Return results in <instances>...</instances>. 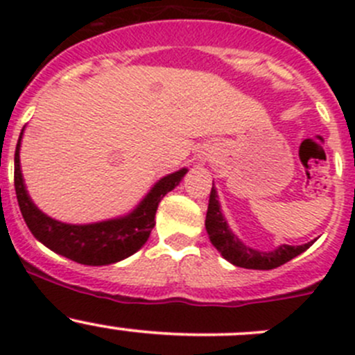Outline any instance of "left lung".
Returning <instances> with one entry per match:
<instances>
[{
  "label": "left lung",
  "instance_id": "obj_1",
  "mask_svg": "<svg viewBox=\"0 0 355 355\" xmlns=\"http://www.w3.org/2000/svg\"><path fill=\"white\" fill-rule=\"evenodd\" d=\"M206 232L209 235L211 244L218 249V252L232 263L234 266L247 268V270H273V268L282 266L288 263L295 256L302 254L304 250L309 249L313 242H307L302 245H278L273 250H257L252 247L245 245L237 235L232 232L221 213L220 200H218L216 187L211 189L209 194V206L206 213Z\"/></svg>",
  "mask_w": 355,
  "mask_h": 355
}]
</instances>
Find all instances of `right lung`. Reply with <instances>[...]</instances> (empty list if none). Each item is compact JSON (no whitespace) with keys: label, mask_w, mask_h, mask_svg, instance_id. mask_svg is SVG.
<instances>
[{"label":"right lung","mask_w":355,"mask_h":355,"mask_svg":"<svg viewBox=\"0 0 355 355\" xmlns=\"http://www.w3.org/2000/svg\"><path fill=\"white\" fill-rule=\"evenodd\" d=\"M22 135L24 130L20 132L15 149V192L25 223L32 235L53 252L87 266L113 264L137 252L148 242L155 227L157 204L180 184L189 171L182 168L159 178L141 202L123 216L85 225L63 223L42 213L28 196L20 170Z\"/></svg>","instance_id":"add662e5"}]
</instances>
